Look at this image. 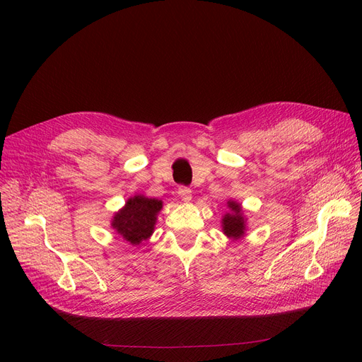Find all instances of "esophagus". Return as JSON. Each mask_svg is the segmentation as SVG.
<instances>
[{
    "label": "esophagus",
    "mask_w": 362,
    "mask_h": 362,
    "mask_svg": "<svg viewBox=\"0 0 362 362\" xmlns=\"http://www.w3.org/2000/svg\"><path fill=\"white\" fill-rule=\"evenodd\" d=\"M179 197H180V199L182 201H185V202H189L192 199V191L189 187H185V186H182V187H179Z\"/></svg>",
    "instance_id": "esophagus-1"
}]
</instances>
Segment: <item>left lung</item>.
<instances>
[{
	"label": "left lung",
	"instance_id": "8db88e82",
	"mask_svg": "<svg viewBox=\"0 0 362 362\" xmlns=\"http://www.w3.org/2000/svg\"><path fill=\"white\" fill-rule=\"evenodd\" d=\"M227 208H229V211L221 217V230L229 239L239 240L246 232V217L243 216L242 204L235 199H229Z\"/></svg>",
	"mask_w": 362,
	"mask_h": 362
}]
</instances>
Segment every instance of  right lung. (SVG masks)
Segmentation results:
<instances>
[{
    "label": "right lung",
    "mask_w": 362,
    "mask_h": 362,
    "mask_svg": "<svg viewBox=\"0 0 362 362\" xmlns=\"http://www.w3.org/2000/svg\"><path fill=\"white\" fill-rule=\"evenodd\" d=\"M163 201L145 195L130 197L111 218V229L127 243L136 246L148 240L156 229Z\"/></svg>",
    "instance_id": "add662e5"
}]
</instances>
